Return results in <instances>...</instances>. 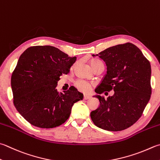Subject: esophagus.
Wrapping results in <instances>:
<instances>
[{
	"label": "esophagus",
	"instance_id": "34e87169",
	"mask_svg": "<svg viewBox=\"0 0 160 160\" xmlns=\"http://www.w3.org/2000/svg\"><path fill=\"white\" fill-rule=\"evenodd\" d=\"M92 96L90 95H84V99H89L91 98Z\"/></svg>",
	"mask_w": 160,
	"mask_h": 160
}]
</instances>
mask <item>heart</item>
I'll return each instance as SVG.
<instances>
[{
    "label": "heart",
    "mask_w": 160,
    "mask_h": 160,
    "mask_svg": "<svg viewBox=\"0 0 160 160\" xmlns=\"http://www.w3.org/2000/svg\"><path fill=\"white\" fill-rule=\"evenodd\" d=\"M102 62H101L100 61H98V60H95V59H92L91 61H90V64L91 65V67L93 68L95 67L96 65L99 64V63H101ZM77 86L79 88L80 90H83V91H88V90L90 89V84L86 82L85 81H82V80H79L76 83Z\"/></svg>",
    "instance_id": "heart-1"
}]
</instances>
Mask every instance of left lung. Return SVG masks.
Masks as SVG:
<instances>
[{"mask_svg": "<svg viewBox=\"0 0 160 160\" xmlns=\"http://www.w3.org/2000/svg\"><path fill=\"white\" fill-rule=\"evenodd\" d=\"M92 56L107 65V73L95 88L98 94L113 90L99 101L97 109L90 113L97 127L108 131H121L134 124L141 116L151 95V67L143 53L132 43L118 44Z\"/></svg>", "mask_w": 160, "mask_h": 160, "instance_id": "1", "label": "left lung"}]
</instances>
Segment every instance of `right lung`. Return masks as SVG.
I'll return each mask as SVG.
<instances>
[{
    "label": "right lung",
    "instance_id": "add662e5",
    "mask_svg": "<svg viewBox=\"0 0 160 160\" xmlns=\"http://www.w3.org/2000/svg\"><path fill=\"white\" fill-rule=\"evenodd\" d=\"M76 60L48 45L29 47L20 56L11 78L14 104L31 125L58 127L69 118L74 104L82 100L83 93L74 86L62 92L56 88L60 77Z\"/></svg>",
    "mask_w": 160,
    "mask_h": 160
}]
</instances>
